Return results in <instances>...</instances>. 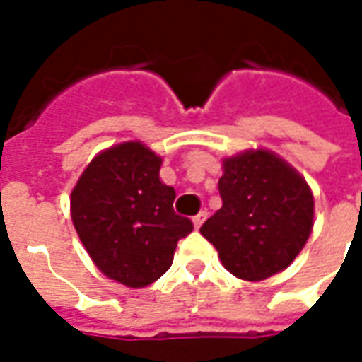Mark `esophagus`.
Wrapping results in <instances>:
<instances>
[{
    "label": "esophagus",
    "instance_id": "esophagus-1",
    "mask_svg": "<svg viewBox=\"0 0 362 362\" xmlns=\"http://www.w3.org/2000/svg\"><path fill=\"white\" fill-rule=\"evenodd\" d=\"M205 219H207V213H205V211H199V213H197L196 217L192 219V221H194V227H196V228L202 227V225H204V221H205Z\"/></svg>",
    "mask_w": 362,
    "mask_h": 362
}]
</instances>
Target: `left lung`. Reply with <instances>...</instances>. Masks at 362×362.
<instances>
[{
	"mask_svg": "<svg viewBox=\"0 0 362 362\" xmlns=\"http://www.w3.org/2000/svg\"><path fill=\"white\" fill-rule=\"evenodd\" d=\"M223 207L199 233L223 266L244 281H264L291 266L314 225L310 186L287 160L266 149L223 160Z\"/></svg>",
	"mask_w": 362,
	"mask_h": 362,
	"instance_id": "8db88e82",
	"label": "left lung"
}]
</instances>
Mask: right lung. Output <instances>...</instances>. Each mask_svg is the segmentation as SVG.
Returning a JSON list of instances; mask_svg holds the SVG:
<instances>
[{
  "instance_id": "1",
  "label": "right lung",
  "mask_w": 362,
  "mask_h": 362,
  "mask_svg": "<svg viewBox=\"0 0 362 362\" xmlns=\"http://www.w3.org/2000/svg\"><path fill=\"white\" fill-rule=\"evenodd\" d=\"M163 158L141 141L98 153L71 192V219L95 266L126 287H147L173 266L180 238L194 230L176 215Z\"/></svg>"
}]
</instances>
